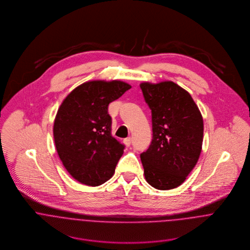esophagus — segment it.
Wrapping results in <instances>:
<instances>
[{
  "mask_svg": "<svg viewBox=\"0 0 250 250\" xmlns=\"http://www.w3.org/2000/svg\"><path fill=\"white\" fill-rule=\"evenodd\" d=\"M124 143H125L127 146H130L131 143H132V139H131V138H126V139L124 140Z\"/></svg>",
  "mask_w": 250,
  "mask_h": 250,
  "instance_id": "34e87169",
  "label": "esophagus"
}]
</instances>
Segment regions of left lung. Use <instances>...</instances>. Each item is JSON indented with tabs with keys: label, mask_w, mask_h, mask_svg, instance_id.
<instances>
[{
	"label": "left lung",
	"mask_w": 250,
	"mask_h": 250,
	"mask_svg": "<svg viewBox=\"0 0 250 250\" xmlns=\"http://www.w3.org/2000/svg\"><path fill=\"white\" fill-rule=\"evenodd\" d=\"M151 109L153 139L141 154L144 176L157 189L180 186L195 167L202 148L203 118L190 94L173 82L141 83Z\"/></svg>",
	"instance_id": "obj_1"
}]
</instances>
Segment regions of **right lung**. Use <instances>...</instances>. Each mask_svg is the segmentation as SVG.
<instances>
[{"label":"right lung","mask_w":250,"mask_h":250,"mask_svg":"<svg viewBox=\"0 0 250 250\" xmlns=\"http://www.w3.org/2000/svg\"><path fill=\"white\" fill-rule=\"evenodd\" d=\"M131 85L120 81H91L63 100L54 123V140L62 165L73 178L96 187L107 182L125 145L111 136L109 103Z\"/></svg>","instance_id":"obj_1"}]
</instances>
